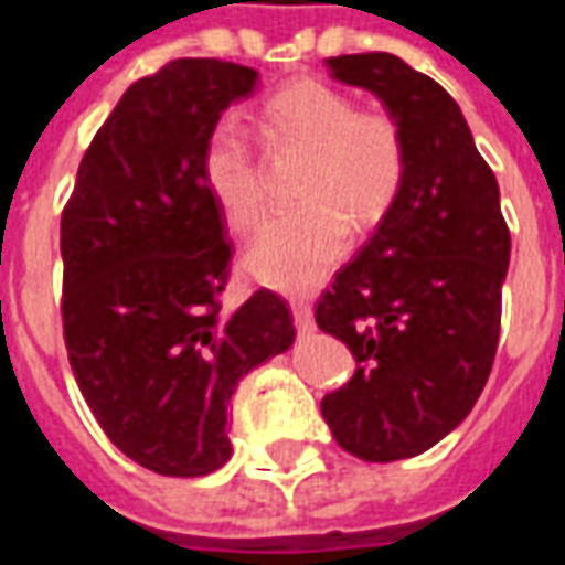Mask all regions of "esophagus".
Returning <instances> with one entry per match:
<instances>
[{
	"label": "esophagus",
	"mask_w": 565,
	"mask_h": 565,
	"mask_svg": "<svg viewBox=\"0 0 565 565\" xmlns=\"http://www.w3.org/2000/svg\"><path fill=\"white\" fill-rule=\"evenodd\" d=\"M290 309H294L296 330H299V333H315V311H311L309 302L294 299V302H290Z\"/></svg>",
	"instance_id": "1"
}]
</instances>
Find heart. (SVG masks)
<instances>
[{"label": "heart", "instance_id": "b5f03b06", "mask_svg": "<svg viewBox=\"0 0 565 565\" xmlns=\"http://www.w3.org/2000/svg\"><path fill=\"white\" fill-rule=\"evenodd\" d=\"M259 134L271 149L302 152L294 189L302 207L271 216L247 244L242 266L266 287L299 294L345 256L349 223L366 232L392 211L404 183V137L385 113L358 109L345 90L318 78L275 90L263 106ZM201 177L228 226L254 228L263 211V180L238 121L223 118L211 128Z\"/></svg>", "mask_w": 565, "mask_h": 565}]
</instances>
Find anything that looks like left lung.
Returning <instances> with one entry per match:
<instances>
[{"mask_svg": "<svg viewBox=\"0 0 565 565\" xmlns=\"http://www.w3.org/2000/svg\"><path fill=\"white\" fill-rule=\"evenodd\" d=\"M327 66L385 106L404 137L406 168L392 211L315 309L318 327L358 361L321 413L351 456L409 459L459 428L487 385L511 235L495 173L434 78L382 51Z\"/></svg>", "mask_w": 565, "mask_h": 565, "instance_id": "8db88e82", "label": "left lung"}]
</instances>
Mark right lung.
<instances>
[{
	"mask_svg": "<svg viewBox=\"0 0 565 565\" xmlns=\"http://www.w3.org/2000/svg\"><path fill=\"white\" fill-rule=\"evenodd\" d=\"M259 85L250 66L183 57L134 82L78 164L61 220L63 339L106 437L156 475L201 477L232 456L228 401L294 345L281 296L223 311V216L204 140Z\"/></svg>",
	"mask_w": 565,
	"mask_h": 565,
	"instance_id": "obj_1",
	"label": "right lung"
}]
</instances>
